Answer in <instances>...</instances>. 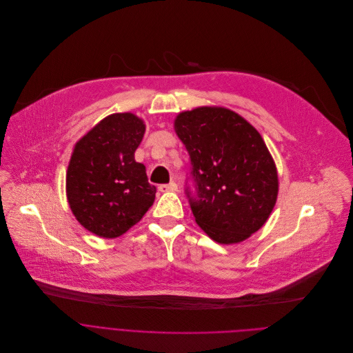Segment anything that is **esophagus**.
<instances>
[{"instance_id":"1","label":"esophagus","mask_w":353,"mask_h":353,"mask_svg":"<svg viewBox=\"0 0 353 353\" xmlns=\"http://www.w3.org/2000/svg\"><path fill=\"white\" fill-rule=\"evenodd\" d=\"M159 189L161 192H175L178 189V185L175 182H170V183H165V185H160Z\"/></svg>"}]
</instances>
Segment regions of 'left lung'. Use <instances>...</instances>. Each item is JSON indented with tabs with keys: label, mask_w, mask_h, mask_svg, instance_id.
Listing matches in <instances>:
<instances>
[{
	"label": "left lung",
	"mask_w": 353,
	"mask_h": 353,
	"mask_svg": "<svg viewBox=\"0 0 353 353\" xmlns=\"http://www.w3.org/2000/svg\"><path fill=\"white\" fill-rule=\"evenodd\" d=\"M174 129L190 157L196 192L186 186L185 193L197 225L223 245L248 239L278 196L276 167L260 133L224 107L183 111Z\"/></svg>",
	"instance_id": "obj_1"
}]
</instances>
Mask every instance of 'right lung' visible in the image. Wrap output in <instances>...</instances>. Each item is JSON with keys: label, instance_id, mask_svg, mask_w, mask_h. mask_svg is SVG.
Segmentation results:
<instances>
[{"label": "right lung", "instance_id": "1", "mask_svg": "<svg viewBox=\"0 0 353 353\" xmlns=\"http://www.w3.org/2000/svg\"><path fill=\"white\" fill-rule=\"evenodd\" d=\"M146 125L132 112L111 114L77 143L66 171V197L75 219L92 234L111 239L142 220L156 186L134 161Z\"/></svg>", "mask_w": 353, "mask_h": 353}]
</instances>
